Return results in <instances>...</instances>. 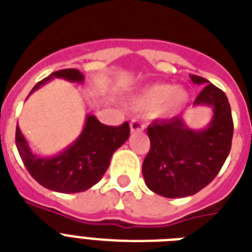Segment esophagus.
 Masks as SVG:
<instances>
[{"label":"esophagus","mask_w":252,"mask_h":252,"mask_svg":"<svg viewBox=\"0 0 252 252\" xmlns=\"http://www.w3.org/2000/svg\"><path fill=\"white\" fill-rule=\"evenodd\" d=\"M144 124L140 121H136V120H134V121H131L130 124V128H131V132L134 134V132H141V131L144 130Z\"/></svg>","instance_id":"34e87169"}]
</instances>
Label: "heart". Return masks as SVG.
<instances>
[{
  "instance_id": "b5f03b06",
  "label": "heart",
  "mask_w": 252,
  "mask_h": 252,
  "mask_svg": "<svg viewBox=\"0 0 252 252\" xmlns=\"http://www.w3.org/2000/svg\"><path fill=\"white\" fill-rule=\"evenodd\" d=\"M188 103V93L184 89L171 85L157 84L145 89L131 99V107L138 111H151L162 105L163 113H176Z\"/></svg>"
}]
</instances>
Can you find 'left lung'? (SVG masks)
I'll use <instances>...</instances> for the list:
<instances>
[{"mask_svg":"<svg viewBox=\"0 0 252 252\" xmlns=\"http://www.w3.org/2000/svg\"><path fill=\"white\" fill-rule=\"evenodd\" d=\"M193 84L202 85L193 105L213 108V118L202 130H192L182 116L153 121L148 126L151 149L143 162V176L152 192L167 198L196 194L213 182L229 155L233 120L223 91L199 76Z\"/></svg>","mask_w":252,"mask_h":252,"instance_id":"obj_1","label":"left lung"}]
</instances>
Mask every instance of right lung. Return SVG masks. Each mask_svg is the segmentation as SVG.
<instances>
[{
	"label": "right lung",
	"mask_w": 252,
	"mask_h": 252,
	"mask_svg": "<svg viewBox=\"0 0 252 252\" xmlns=\"http://www.w3.org/2000/svg\"><path fill=\"white\" fill-rule=\"evenodd\" d=\"M53 78L82 84L84 74L78 69H62L39 81L33 94ZM28 95V96H29ZM130 136V126H107L93 114H87L85 127L76 140L55 156H38L31 151L28 141L16 126L15 141L19 155L32 178L50 190L60 193H78L100 182L111 163L113 153Z\"/></svg>",
	"instance_id": "add662e5"
}]
</instances>
